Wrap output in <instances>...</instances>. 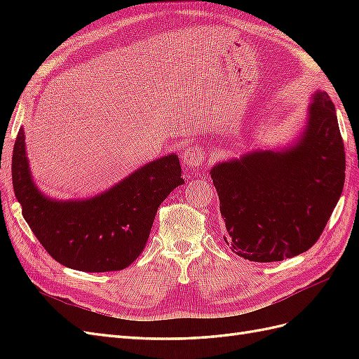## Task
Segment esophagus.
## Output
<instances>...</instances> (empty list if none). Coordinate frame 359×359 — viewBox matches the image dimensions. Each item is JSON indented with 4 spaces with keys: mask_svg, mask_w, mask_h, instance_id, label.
<instances>
[{
    "mask_svg": "<svg viewBox=\"0 0 359 359\" xmlns=\"http://www.w3.org/2000/svg\"><path fill=\"white\" fill-rule=\"evenodd\" d=\"M205 149L199 145H191L189 148H184L182 151V161L186 166L190 168H199L205 161Z\"/></svg>",
    "mask_w": 359,
    "mask_h": 359,
    "instance_id": "obj_1",
    "label": "esophagus"
}]
</instances>
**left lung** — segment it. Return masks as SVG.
Instances as JSON below:
<instances>
[{
  "label": "left lung",
  "instance_id": "left-lung-1",
  "mask_svg": "<svg viewBox=\"0 0 359 359\" xmlns=\"http://www.w3.org/2000/svg\"><path fill=\"white\" fill-rule=\"evenodd\" d=\"M344 170L334 103L327 93H316L297 145L280 153L256 151L211 169L226 244L253 262H277L307 252L340 199Z\"/></svg>",
  "mask_w": 359,
  "mask_h": 359
}]
</instances>
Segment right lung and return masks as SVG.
<instances>
[{"mask_svg":"<svg viewBox=\"0 0 359 359\" xmlns=\"http://www.w3.org/2000/svg\"><path fill=\"white\" fill-rule=\"evenodd\" d=\"M12 180L24 219L39 243L61 265L86 273L119 271L135 262L158 206L184 182L178 156L170 154L93 199L50 201L31 180L22 128L13 148Z\"/></svg>","mask_w":359,"mask_h":359,"instance_id":"add662e5","label":"right lung"}]
</instances>
